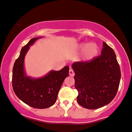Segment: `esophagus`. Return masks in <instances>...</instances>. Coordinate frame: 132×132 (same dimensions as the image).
Here are the masks:
<instances>
[{"label": "esophagus", "mask_w": 132, "mask_h": 132, "mask_svg": "<svg viewBox=\"0 0 132 132\" xmlns=\"http://www.w3.org/2000/svg\"><path fill=\"white\" fill-rule=\"evenodd\" d=\"M69 75L71 76V77H73L75 75V73H74L73 70L72 69H70L69 70Z\"/></svg>", "instance_id": "34e87169"}]
</instances>
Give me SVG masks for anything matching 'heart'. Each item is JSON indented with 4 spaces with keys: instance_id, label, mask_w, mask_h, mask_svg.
Instances as JSON below:
<instances>
[{
    "instance_id": "obj_1",
    "label": "heart",
    "mask_w": 132,
    "mask_h": 132,
    "mask_svg": "<svg viewBox=\"0 0 132 132\" xmlns=\"http://www.w3.org/2000/svg\"><path fill=\"white\" fill-rule=\"evenodd\" d=\"M79 48L83 51V59L85 62H89L92 60L98 54V47L96 44L91 43H81L79 45Z\"/></svg>"
}]
</instances>
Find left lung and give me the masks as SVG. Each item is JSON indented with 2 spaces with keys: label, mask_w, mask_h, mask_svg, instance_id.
Here are the masks:
<instances>
[{
  "label": "left lung",
  "mask_w": 132,
  "mask_h": 132,
  "mask_svg": "<svg viewBox=\"0 0 132 132\" xmlns=\"http://www.w3.org/2000/svg\"><path fill=\"white\" fill-rule=\"evenodd\" d=\"M72 67L80 106L96 109L112 101L118 91L121 73L115 52L106 43L103 42L100 56L90 62H75Z\"/></svg>",
  "instance_id": "obj_1"
}]
</instances>
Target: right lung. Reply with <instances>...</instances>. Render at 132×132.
Masks as SVG:
<instances>
[{
	"label": "right lung",
	"mask_w": 132,
	"mask_h": 132,
	"mask_svg": "<svg viewBox=\"0 0 132 132\" xmlns=\"http://www.w3.org/2000/svg\"><path fill=\"white\" fill-rule=\"evenodd\" d=\"M42 37L31 39L23 46L12 71V86L16 96L23 103L37 109H46L55 104L69 71V67L65 66L60 70H51L40 78L27 75L24 65V58L29 47Z\"/></svg>",
	"instance_id": "obj_1"
}]
</instances>
